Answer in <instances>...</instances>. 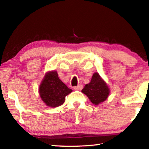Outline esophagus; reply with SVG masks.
I'll return each instance as SVG.
<instances>
[{
	"label": "esophagus",
	"mask_w": 149,
	"mask_h": 149,
	"mask_svg": "<svg viewBox=\"0 0 149 149\" xmlns=\"http://www.w3.org/2000/svg\"><path fill=\"white\" fill-rule=\"evenodd\" d=\"M82 88H83V85L81 84H80L79 85H77V86H76V87H74V89L76 90V91H80L82 89Z\"/></svg>",
	"instance_id": "esophagus-1"
}]
</instances>
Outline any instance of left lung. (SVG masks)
Returning <instances> with one entry per match:
<instances>
[{
	"mask_svg": "<svg viewBox=\"0 0 149 149\" xmlns=\"http://www.w3.org/2000/svg\"><path fill=\"white\" fill-rule=\"evenodd\" d=\"M110 91L107 83L98 72L93 74L91 82L85 85L81 91L95 105H99L105 101L110 95Z\"/></svg>",
	"mask_w": 149,
	"mask_h": 149,
	"instance_id": "1",
	"label": "left lung"
}]
</instances>
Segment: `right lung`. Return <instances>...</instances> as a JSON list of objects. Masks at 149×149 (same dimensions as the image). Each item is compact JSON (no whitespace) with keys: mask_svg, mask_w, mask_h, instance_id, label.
<instances>
[{"mask_svg":"<svg viewBox=\"0 0 149 149\" xmlns=\"http://www.w3.org/2000/svg\"><path fill=\"white\" fill-rule=\"evenodd\" d=\"M72 92L59 79L56 71H49L45 74L39 85V93L45 104L51 108L58 107L65 101V96Z\"/></svg>","mask_w":149,"mask_h":149,"instance_id":"obj_1","label":"right lung"}]
</instances>
